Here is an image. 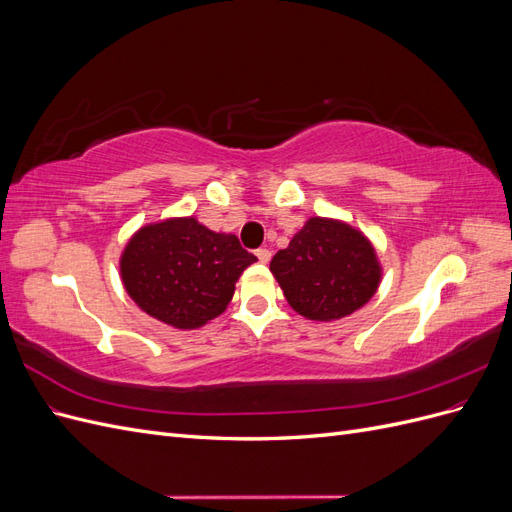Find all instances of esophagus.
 Returning a JSON list of instances; mask_svg holds the SVG:
<instances>
[{
  "instance_id": "34e87169",
  "label": "esophagus",
  "mask_w": 512,
  "mask_h": 512,
  "mask_svg": "<svg viewBox=\"0 0 512 512\" xmlns=\"http://www.w3.org/2000/svg\"><path fill=\"white\" fill-rule=\"evenodd\" d=\"M256 258L260 262H269L271 260V250H267V247H258L256 250Z\"/></svg>"
}]
</instances>
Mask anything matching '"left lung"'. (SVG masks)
Here are the masks:
<instances>
[{"label":"left lung","instance_id":"8db88e82","mask_svg":"<svg viewBox=\"0 0 512 512\" xmlns=\"http://www.w3.org/2000/svg\"><path fill=\"white\" fill-rule=\"evenodd\" d=\"M271 273L294 312L316 322L354 314L382 282L376 247L363 230L320 215L273 256Z\"/></svg>","mask_w":512,"mask_h":512}]
</instances>
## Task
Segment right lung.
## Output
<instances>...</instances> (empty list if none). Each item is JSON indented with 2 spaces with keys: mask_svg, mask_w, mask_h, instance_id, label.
Wrapping results in <instances>:
<instances>
[{
  "mask_svg": "<svg viewBox=\"0 0 512 512\" xmlns=\"http://www.w3.org/2000/svg\"><path fill=\"white\" fill-rule=\"evenodd\" d=\"M252 262L256 256L232 232L209 230L183 215L138 228L119 256V275L145 314L192 331L224 314Z\"/></svg>",
  "mask_w": 512,
  "mask_h": 512,
  "instance_id": "add662e5",
  "label": "right lung"
}]
</instances>
